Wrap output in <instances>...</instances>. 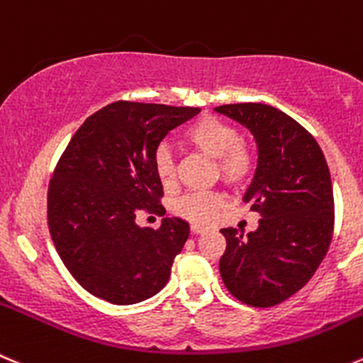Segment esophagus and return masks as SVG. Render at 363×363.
<instances>
[{
    "label": "esophagus",
    "mask_w": 363,
    "mask_h": 363,
    "mask_svg": "<svg viewBox=\"0 0 363 363\" xmlns=\"http://www.w3.org/2000/svg\"><path fill=\"white\" fill-rule=\"evenodd\" d=\"M191 230H192V233H194V235H201V233H205V231H208V230H206V228L198 226V224H192Z\"/></svg>",
    "instance_id": "obj_1"
}]
</instances>
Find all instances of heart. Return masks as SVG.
Wrapping results in <instances>:
<instances>
[{
    "label": "heart",
    "mask_w": 363,
    "mask_h": 363,
    "mask_svg": "<svg viewBox=\"0 0 363 363\" xmlns=\"http://www.w3.org/2000/svg\"><path fill=\"white\" fill-rule=\"evenodd\" d=\"M189 146L199 153L217 160L220 176L231 185H240L250 178L253 171V155L244 144H240V133L237 128L217 117L205 116L189 126L185 132ZM155 174L164 189L174 185V160L167 147H160L155 155ZM223 205V196L217 192H192L176 199L172 212L194 224H210L217 210Z\"/></svg>",
    "instance_id": "heart-1"
}]
</instances>
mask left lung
I'll return each instance as SVG.
<instances>
[{
  "label": "left lung",
  "mask_w": 363,
  "mask_h": 363,
  "mask_svg": "<svg viewBox=\"0 0 363 363\" xmlns=\"http://www.w3.org/2000/svg\"><path fill=\"white\" fill-rule=\"evenodd\" d=\"M257 143V169L244 203L260 213L244 239L223 228L220 278L239 301L272 306L303 289L326 257L333 233V187L326 158L305 128L262 103L217 106Z\"/></svg>",
  "instance_id": "8db88e82"
}]
</instances>
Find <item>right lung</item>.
Here are the masks:
<instances>
[{"mask_svg": "<svg viewBox=\"0 0 363 363\" xmlns=\"http://www.w3.org/2000/svg\"><path fill=\"white\" fill-rule=\"evenodd\" d=\"M199 112L110 103L87 117L65 147L48 191V224L64 265L96 298L135 305L169 281L191 226L165 217L153 230L140 228L135 217L140 208H164L155 155L172 128Z\"/></svg>", "mask_w": 363, "mask_h": 363, "instance_id": "obj_1", "label": "right lung"}]
</instances>
